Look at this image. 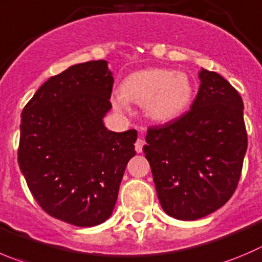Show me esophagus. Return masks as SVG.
Segmentation results:
<instances>
[{
	"label": "esophagus",
	"mask_w": 262,
	"mask_h": 262,
	"mask_svg": "<svg viewBox=\"0 0 262 262\" xmlns=\"http://www.w3.org/2000/svg\"><path fill=\"white\" fill-rule=\"evenodd\" d=\"M145 145V141H144V139H138L135 143V150L136 153H141L143 151V146Z\"/></svg>",
	"instance_id": "esophagus-1"
}]
</instances>
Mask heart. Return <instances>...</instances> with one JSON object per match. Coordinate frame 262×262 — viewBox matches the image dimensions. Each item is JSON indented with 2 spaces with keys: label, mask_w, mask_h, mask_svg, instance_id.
<instances>
[{
  "label": "heart",
  "mask_w": 262,
  "mask_h": 262,
  "mask_svg": "<svg viewBox=\"0 0 262 262\" xmlns=\"http://www.w3.org/2000/svg\"><path fill=\"white\" fill-rule=\"evenodd\" d=\"M121 91L112 98L117 111L128 113L129 101L144 104L146 116L161 123L180 118L190 106L194 92L188 74L159 68L128 74L122 82Z\"/></svg>",
  "instance_id": "heart-1"
}]
</instances>
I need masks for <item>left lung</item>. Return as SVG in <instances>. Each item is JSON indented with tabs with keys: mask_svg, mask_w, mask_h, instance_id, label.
I'll use <instances>...</instances> for the list:
<instances>
[{
	"mask_svg": "<svg viewBox=\"0 0 262 262\" xmlns=\"http://www.w3.org/2000/svg\"><path fill=\"white\" fill-rule=\"evenodd\" d=\"M190 111L151 126L143 150L167 215L196 220L223 207L241 179L247 150L243 100L216 72L202 68Z\"/></svg>",
	"mask_w": 262,
	"mask_h": 262,
	"instance_id": "1",
	"label": "left lung"
}]
</instances>
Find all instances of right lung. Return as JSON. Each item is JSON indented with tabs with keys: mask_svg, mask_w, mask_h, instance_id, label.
I'll use <instances>...</instances> for the list:
<instances>
[{
	"mask_svg": "<svg viewBox=\"0 0 262 262\" xmlns=\"http://www.w3.org/2000/svg\"><path fill=\"white\" fill-rule=\"evenodd\" d=\"M113 76L108 61L76 64L37 90L21 113L17 162L39 207L76 226L113 212L136 129L109 131Z\"/></svg>",
	"mask_w": 262,
	"mask_h": 262,
	"instance_id": "1",
	"label": "right lung"
}]
</instances>
